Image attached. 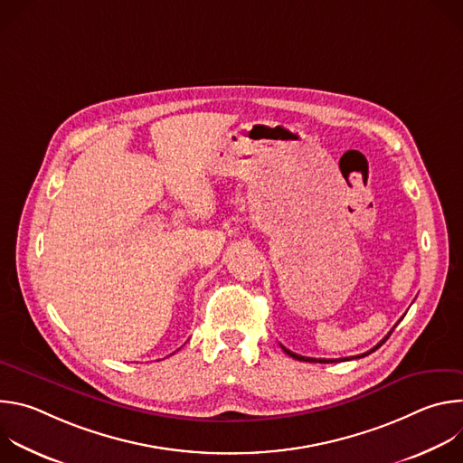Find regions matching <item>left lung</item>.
Here are the masks:
<instances>
[{"instance_id": "obj_1", "label": "left lung", "mask_w": 463, "mask_h": 463, "mask_svg": "<svg viewBox=\"0 0 463 463\" xmlns=\"http://www.w3.org/2000/svg\"><path fill=\"white\" fill-rule=\"evenodd\" d=\"M390 334H392V332H390ZM390 334H388V335H386V337H384V339H383V341H381L377 346H373L370 352H366V354H361V355H355V357H352V359H359V357L370 355L372 352H375V350H377V348H379V346H381V345H383V343H384V341L390 337ZM280 346H282V345H280ZM282 350H284V352H286L289 357H293V359H297V361H309V363H337V359H313V357H304V355L293 354V352H291V350H288L286 346H282Z\"/></svg>"}]
</instances>
